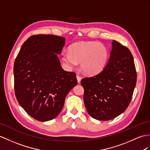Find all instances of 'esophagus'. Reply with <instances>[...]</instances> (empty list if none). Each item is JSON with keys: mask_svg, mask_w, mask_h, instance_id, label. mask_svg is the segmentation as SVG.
Listing matches in <instances>:
<instances>
[{"mask_svg": "<svg viewBox=\"0 0 150 150\" xmlns=\"http://www.w3.org/2000/svg\"><path fill=\"white\" fill-rule=\"evenodd\" d=\"M76 78H77V80H78V82L79 83L80 82H81V77L79 75H76Z\"/></svg>", "mask_w": 150, "mask_h": 150, "instance_id": "obj_1", "label": "esophagus"}]
</instances>
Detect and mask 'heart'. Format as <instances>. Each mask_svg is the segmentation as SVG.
<instances>
[{
    "label": "heart",
    "instance_id": "obj_1",
    "mask_svg": "<svg viewBox=\"0 0 150 150\" xmlns=\"http://www.w3.org/2000/svg\"><path fill=\"white\" fill-rule=\"evenodd\" d=\"M68 52L62 53V60L72 69L80 62L81 70L88 75L97 74L106 64L108 51L104 44L95 41H81L72 44Z\"/></svg>",
    "mask_w": 150,
    "mask_h": 150
}]
</instances>
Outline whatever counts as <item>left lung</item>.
Instances as JSON below:
<instances>
[{
	"label": "left lung",
	"mask_w": 150,
	"mask_h": 150,
	"mask_svg": "<svg viewBox=\"0 0 150 150\" xmlns=\"http://www.w3.org/2000/svg\"><path fill=\"white\" fill-rule=\"evenodd\" d=\"M137 73L130 51L113 40L110 57L98 74L81 79L84 103L90 116L106 121L126 110L132 99Z\"/></svg>",
	"instance_id": "1"
}]
</instances>
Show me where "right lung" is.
<instances>
[{"instance_id": "1", "label": "right lung", "mask_w": 150, "mask_h": 150, "mask_svg": "<svg viewBox=\"0 0 150 150\" xmlns=\"http://www.w3.org/2000/svg\"><path fill=\"white\" fill-rule=\"evenodd\" d=\"M65 41L54 35H32L23 44L14 61L16 99L40 122L56 118L67 93L78 84L75 73L64 71L58 57Z\"/></svg>"}]
</instances>
